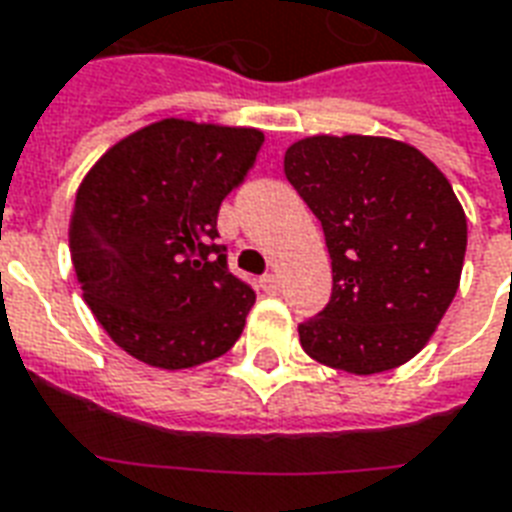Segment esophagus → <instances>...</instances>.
Wrapping results in <instances>:
<instances>
[{"mask_svg": "<svg viewBox=\"0 0 512 512\" xmlns=\"http://www.w3.org/2000/svg\"><path fill=\"white\" fill-rule=\"evenodd\" d=\"M260 285H263V290H266L268 295H276L279 290H282V282H279V276H276V274L260 276Z\"/></svg>", "mask_w": 512, "mask_h": 512, "instance_id": "34e87169", "label": "esophagus"}]
</instances>
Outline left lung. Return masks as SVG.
<instances>
[{
  "label": "left lung",
  "mask_w": 512,
  "mask_h": 512,
  "mask_svg": "<svg viewBox=\"0 0 512 512\" xmlns=\"http://www.w3.org/2000/svg\"><path fill=\"white\" fill-rule=\"evenodd\" d=\"M331 255L323 312L298 325L314 361L380 374L415 358L458 290L467 217L450 181L415 146L372 135H314L285 154Z\"/></svg>",
  "instance_id": "obj_1"
}]
</instances>
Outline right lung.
Segmentation results:
<instances>
[{
	"label": "right lung",
	"instance_id": "add662e5",
	"mask_svg": "<svg viewBox=\"0 0 512 512\" xmlns=\"http://www.w3.org/2000/svg\"><path fill=\"white\" fill-rule=\"evenodd\" d=\"M263 132L162 119L119 140L75 195L70 252L83 298L121 350L160 369L225 355L255 290L217 244L222 200Z\"/></svg>",
	"mask_w": 512,
	"mask_h": 512
}]
</instances>
